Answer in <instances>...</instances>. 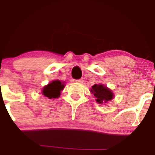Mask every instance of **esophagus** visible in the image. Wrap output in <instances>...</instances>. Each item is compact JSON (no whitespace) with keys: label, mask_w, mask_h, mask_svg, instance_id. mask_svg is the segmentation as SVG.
I'll return each mask as SVG.
<instances>
[{"label":"esophagus","mask_w":155,"mask_h":155,"mask_svg":"<svg viewBox=\"0 0 155 155\" xmlns=\"http://www.w3.org/2000/svg\"><path fill=\"white\" fill-rule=\"evenodd\" d=\"M76 82L77 83H79V84H82L84 82V79H78L76 80Z\"/></svg>","instance_id":"esophagus-1"}]
</instances>
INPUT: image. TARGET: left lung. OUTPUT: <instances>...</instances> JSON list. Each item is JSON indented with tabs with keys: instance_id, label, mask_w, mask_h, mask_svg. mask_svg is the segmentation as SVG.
Masks as SVG:
<instances>
[{
	"instance_id": "left-lung-1",
	"label": "left lung",
	"mask_w": 155,
	"mask_h": 155,
	"mask_svg": "<svg viewBox=\"0 0 155 155\" xmlns=\"http://www.w3.org/2000/svg\"><path fill=\"white\" fill-rule=\"evenodd\" d=\"M90 92L93 94L96 98V102L99 104H107L108 101H111L114 97L113 92L102 84H96L92 86Z\"/></svg>"
}]
</instances>
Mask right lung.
I'll list each match as a JSON object with an SVG mask.
<instances>
[{
  "label": "right lung",
  "mask_w": 155,
  "mask_h": 155,
  "mask_svg": "<svg viewBox=\"0 0 155 155\" xmlns=\"http://www.w3.org/2000/svg\"><path fill=\"white\" fill-rule=\"evenodd\" d=\"M65 87V84L60 80H53L42 89V94L48 98H58L60 97L62 90Z\"/></svg>",
  "instance_id": "right-lung-1"
}]
</instances>
